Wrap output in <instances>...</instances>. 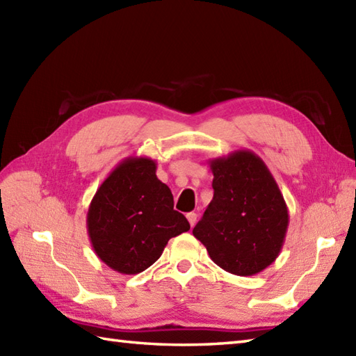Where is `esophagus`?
Instances as JSON below:
<instances>
[{"label": "esophagus", "mask_w": 356, "mask_h": 356, "mask_svg": "<svg viewBox=\"0 0 356 356\" xmlns=\"http://www.w3.org/2000/svg\"><path fill=\"white\" fill-rule=\"evenodd\" d=\"M186 218H188V222H190V225L194 226L195 222H197V214H195L194 211H193V213H188L186 214Z\"/></svg>", "instance_id": "obj_1"}]
</instances>
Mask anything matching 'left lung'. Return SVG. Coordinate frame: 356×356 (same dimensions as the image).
I'll return each instance as SVG.
<instances>
[{
    "mask_svg": "<svg viewBox=\"0 0 356 356\" xmlns=\"http://www.w3.org/2000/svg\"><path fill=\"white\" fill-rule=\"evenodd\" d=\"M214 197L194 226L217 266L234 275H255L282 251L289 213L266 163L249 149L211 159Z\"/></svg>",
    "mask_w": 356,
    "mask_h": 356,
    "instance_id": "1",
    "label": "left lung"
}]
</instances>
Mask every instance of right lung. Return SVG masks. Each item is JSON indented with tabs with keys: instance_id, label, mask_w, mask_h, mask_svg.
Instances as JSON below:
<instances>
[{
	"instance_id": "obj_1",
	"label": "right lung",
	"mask_w": 356,
	"mask_h": 356,
	"mask_svg": "<svg viewBox=\"0 0 356 356\" xmlns=\"http://www.w3.org/2000/svg\"><path fill=\"white\" fill-rule=\"evenodd\" d=\"M148 157H127L97 188L88 207L87 231L96 255L120 274L133 275L162 255L168 240L190 223L174 209L171 190Z\"/></svg>"
}]
</instances>
